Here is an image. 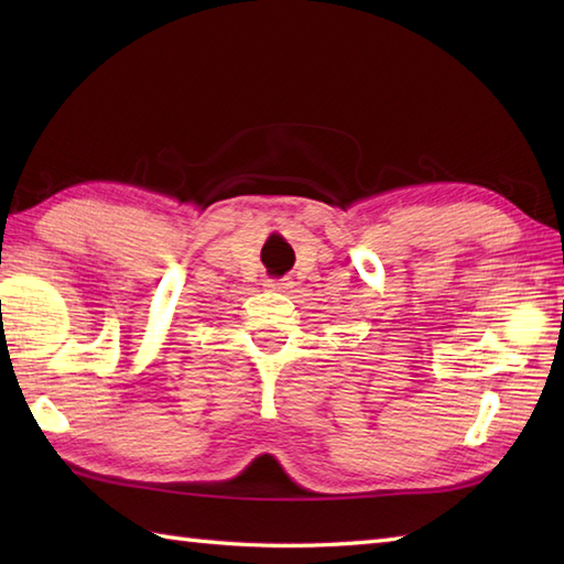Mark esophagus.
Listing matches in <instances>:
<instances>
[{"label":"esophagus","instance_id":"34e87169","mask_svg":"<svg viewBox=\"0 0 564 564\" xmlns=\"http://www.w3.org/2000/svg\"><path fill=\"white\" fill-rule=\"evenodd\" d=\"M269 289L281 291V293H291L295 289V281L285 275V279H281V281H269Z\"/></svg>","mask_w":564,"mask_h":564}]
</instances>
